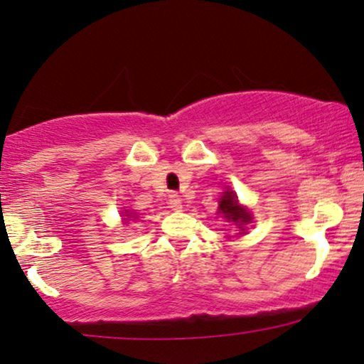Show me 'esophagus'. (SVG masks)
I'll use <instances>...</instances> for the list:
<instances>
[{
	"label": "esophagus",
	"instance_id": "esophagus-1",
	"mask_svg": "<svg viewBox=\"0 0 364 364\" xmlns=\"http://www.w3.org/2000/svg\"><path fill=\"white\" fill-rule=\"evenodd\" d=\"M168 205H169V208L179 211V210L183 208L181 196H179L178 193H171V195H169V198H168Z\"/></svg>",
	"mask_w": 364,
	"mask_h": 364
}]
</instances>
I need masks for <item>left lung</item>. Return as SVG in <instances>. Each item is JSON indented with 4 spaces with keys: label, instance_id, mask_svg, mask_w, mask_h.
<instances>
[{
    "label": "left lung",
    "instance_id": "left-lung-1",
    "mask_svg": "<svg viewBox=\"0 0 364 364\" xmlns=\"http://www.w3.org/2000/svg\"><path fill=\"white\" fill-rule=\"evenodd\" d=\"M218 213H223V216L228 222H235V225H245L248 223V220H250L247 211L238 206V200L233 191H225L222 201H220Z\"/></svg>",
    "mask_w": 364,
    "mask_h": 364
}]
</instances>
